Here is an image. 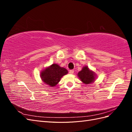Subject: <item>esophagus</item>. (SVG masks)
Returning a JSON list of instances; mask_svg holds the SVG:
<instances>
[{
	"label": "esophagus",
	"mask_w": 132,
	"mask_h": 132,
	"mask_svg": "<svg viewBox=\"0 0 132 132\" xmlns=\"http://www.w3.org/2000/svg\"><path fill=\"white\" fill-rule=\"evenodd\" d=\"M74 73V70H69V73H70V74H73Z\"/></svg>",
	"instance_id": "1"
}]
</instances>
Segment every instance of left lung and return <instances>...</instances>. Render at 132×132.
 Returning <instances> with one entry per match:
<instances>
[{"mask_svg":"<svg viewBox=\"0 0 132 132\" xmlns=\"http://www.w3.org/2000/svg\"><path fill=\"white\" fill-rule=\"evenodd\" d=\"M78 75L81 81L85 84H89L95 80L94 73L90 70L89 68L86 66L84 67L78 73Z\"/></svg>","mask_w":132,"mask_h":132,"instance_id":"left-lung-1","label":"left lung"}]
</instances>
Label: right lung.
Here are the masks:
<instances>
[{
	"label": "right lung",
	"instance_id": "1",
	"mask_svg": "<svg viewBox=\"0 0 132 132\" xmlns=\"http://www.w3.org/2000/svg\"><path fill=\"white\" fill-rule=\"evenodd\" d=\"M67 73L68 70L66 69L59 67L56 64H53L42 71L41 77L44 82L53 87L56 85L63 76Z\"/></svg>",
	"mask_w": 132,
	"mask_h": 132
}]
</instances>
